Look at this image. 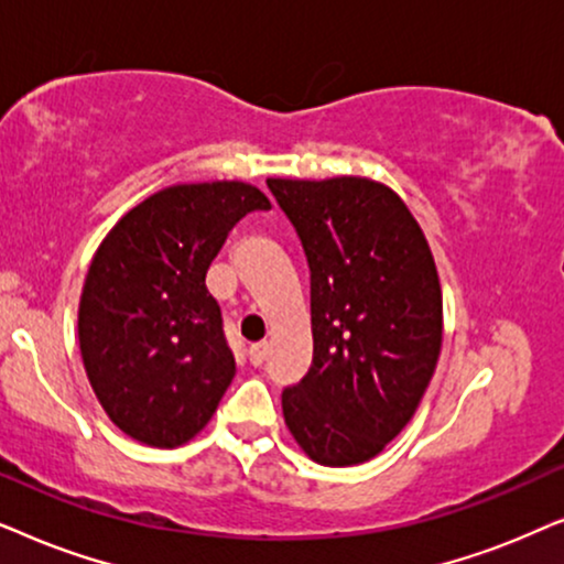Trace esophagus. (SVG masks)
<instances>
[{"instance_id":"esophagus-1","label":"esophagus","mask_w":564,"mask_h":564,"mask_svg":"<svg viewBox=\"0 0 564 564\" xmlns=\"http://www.w3.org/2000/svg\"><path fill=\"white\" fill-rule=\"evenodd\" d=\"M247 356H250V364L252 366H262V360L268 358V343L265 340L252 343L250 350H247Z\"/></svg>"}]
</instances>
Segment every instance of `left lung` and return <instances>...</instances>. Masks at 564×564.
<instances>
[{
    "mask_svg": "<svg viewBox=\"0 0 564 564\" xmlns=\"http://www.w3.org/2000/svg\"><path fill=\"white\" fill-rule=\"evenodd\" d=\"M310 262L314 356L281 394L325 467L369 462L415 415L438 364L444 302L417 221L366 177L268 180Z\"/></svg>",
    "mask_w": 564,
    "mask_h": 564,
    "instance_id": "obj_1",
    "label": "left lung"
}]
</instances>
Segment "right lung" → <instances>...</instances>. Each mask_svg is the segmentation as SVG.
Masks as SVG:
<instances>
[{"mask_svg":"<svg viewBox=\"0 0 564 564\" xmlns=\"http://www.w3.org/2000/svg\"><path fill=\"white\" fill-rule=\"evenodd\" d=\"M270 200L258 187L172 185L102 239L79 302L87 379L120 431L147 446L191 441L235 379V352L206 273L235 224Z\"/></svg>","mask_w":564,"mask_h":564,"instance_id":"1","label":"right lung"}]
</instances>
